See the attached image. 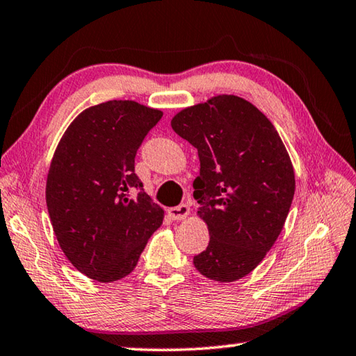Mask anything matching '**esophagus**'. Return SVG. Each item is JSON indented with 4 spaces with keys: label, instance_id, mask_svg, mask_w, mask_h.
<instances>
[{
    "label": "esophagus",
    "instance_id": "1",
    "mask_svg": "<svg viewBox=\"0 0 356 356\" xmlns=\"http://www.w3.org/2000/svg\"><path fill=\"white\" fill-rule=\"evenodd\" d=\"M188 213H190V207L186 206V204H180L177 207L168 209V215H170L172 220H184L188 216Z\"/></svg>",
    "mask_w": 356,
    "mask_h": 356
}]
</instances>
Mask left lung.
<instances>
[{"label":"left lung","mask_w":356,"mask_h":356,"mask_svg":"<svg viewBox=\"0 0 356 356\" xmlns=\"http://www.w3.org/2000/svg\"><path fill=\"white\" fill-rule=\"evenodd\" d=\"M171 127L197 149L201 161L193 196L210 242L193 264L210 280L243 278L276 242L293 200L284 144L273 124L237 95L185 108Z\"/></svg>","instance_id":"1"}]
</instances>
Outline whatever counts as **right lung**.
Masks as SVG:
<instances>
[{
    "instance_id": "1",
    "label": "right lung",
    "mask_w": 356,
    "mask_h": 356,
    "mask_svg": "<svg viewBox=\"0 0 356 356\" xmlns=\"http://www.w3.org/2000/svg\"><path fill=\"white\" fill-rule=\"evenodd\" d=\"M161 116L136 102L110 100L84 110L58 144L48 213L64 254L88 278L127 276L163 221L135 174L138 149Z\"/></svg>"
}]
</instances>
